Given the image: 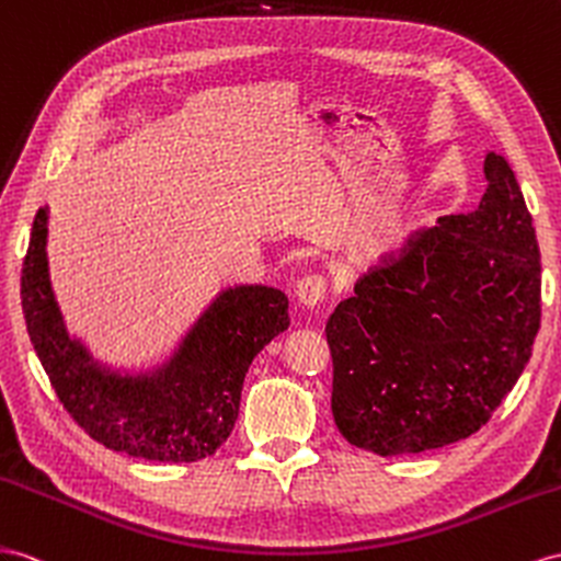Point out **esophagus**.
Returning <instances> with one entry per match:
<instances>
[{
	"mask_svg": "<svg viewBox=\"0 0 561 561\" xmlns=\"http://www.w3.org/2000/svg\"><path fill=\"white\" fill-rule=\"evenodd\" d=\"M296 296L308 308L320 306L327 296V279L322 275H306L296 284Z\"/></svg>",
	"mask_w": 561,
	"mask_h": 561,
	"instance_id": "obj_1",
	"label": "esophagus"
}]
</instances>
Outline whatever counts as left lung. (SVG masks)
I'll list each match as a JSON object with an SVG mask.
<instances>
[{
	"label": "left lung",
	"mask_w": 561,
	"mask_h": 561,
	"mask_svg": "<svg viewBox=\"0 0 561 561\" xmlns=\"http://www.w3.org/2000/svg\"><path fill=\"white\" fill-rule=\"evenodd\" d=\"M477 210L410 237L329 314L332 412L348 443L381 457L469 438L530 360L540 251L512 168L483 161Z\"/></svg>",
	"instance_id": "8db88e82"
}]
</instances>
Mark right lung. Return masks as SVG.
<instances>
[{
  "instance_id": "obj_1",
  "label": "right lung",
  "mask_w": 561,
  "mask_h": 561,
  "mask_svg": "<svg viewBox=\"0 0 561 561\" xmlns=\"http://www.w3.org/2000/svg\"><path fill=\"white\" fill-rule=\"evenodd\" d=\"M47 210L39 208L21 272L27 334L56 396L84 434L151 462H196L232 434L253 357L289 327V298L267 286L225 291L153 377H121L68 336L47 272Z\"/></svg>"
}]
</instances>
